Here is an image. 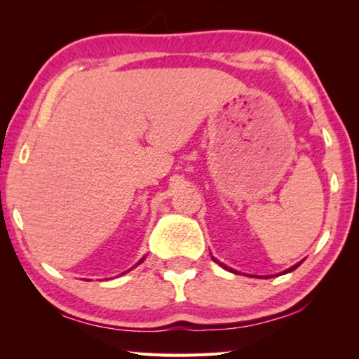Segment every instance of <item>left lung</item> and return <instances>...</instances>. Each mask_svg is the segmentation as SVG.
<instances>
[{
  "instance_id": "left-lung-1",
  "label": "left lung",
  "mask_w": 359,
  "mask_h": 359,
  "mask_svg": "<svg viewBox=\"0 0 359 359\" xmlns=\"http://www.w3.org/2000/svg\"><path fill=\"white\" fill-rule=\"evenodd\" d=\"M212 259H214V261H215V263H218V264H220L222 267H224V269H229L231 272H236V274H239V272H238V271L231 269V267H228V266H224L223 263H220V261H217V258H214V257H212ZM301 263H302V261H301ZM301 263H297V264H294V266H291V267H290V269H287V271H283V274H288V272H291V271H294L297 266H301ZM266 278H267V277H266Z\"/></svg>"
}]
</instances>
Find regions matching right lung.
Masks as SVG:
<instances>
[{
	"label": "right lung",
	"mask_w": 359,
	"mask_h": 359,
	"mask_svg": "<svg viewBox=\"0 0 359 359\" xmlns=\"http://www.w3.org/2000/svg\"><path fill=\"white\" fill-rule=\"evenodd\" d=\"M142 261H144V258H142V259H141V261H139V263H142ZM139 263H137V264H139Z\"/></svg>",
	"instance_id": "1"
}]
</instances>
